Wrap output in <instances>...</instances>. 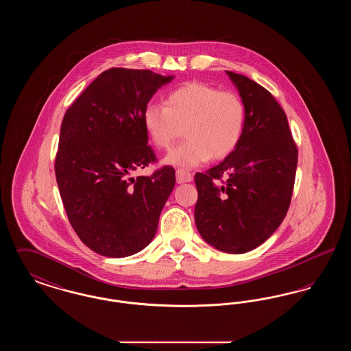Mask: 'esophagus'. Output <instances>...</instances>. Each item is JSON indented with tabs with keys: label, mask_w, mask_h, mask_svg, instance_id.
Masks as SVG:
<instances>
[{
	"label": "esophagus",
	"mask_w": 351,
	"mask_h": 351,
	"mask_svg": "<svg viewBox=\"0 0 351 351\" xmlns=\"http://www.w3.org/2000/svg\"><path fill=\"white\" fill-rule=\"evenodd\" d=\"M192 179H193V176L188 171H185V169H178L176 171V182L178 183H189V182H192Z\"/></svg>",
	"instance_id": "34e87169"
}]
</instances>
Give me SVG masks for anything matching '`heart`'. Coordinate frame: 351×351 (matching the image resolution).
<instances>
[{
	"label": "heart",
	"instance_id": "obj_1",
	"mask_svg": "<svg viewBox=\"0 0 351 351\" xmlns=\"http://www.w3.org/2000/svg\"><path fill=\"white\" fill-rule=\"evenodd\" d=\"M142 123L156 149H168L184 128L186 139L168 152L163 163L193 168L210 158L223 159L238 147L246 128V106L234 92L188 83L169 92L165 105H146Z\"/></svg>",
	"mask_w": 351,
	"mask_h": 351
}]
</instances>
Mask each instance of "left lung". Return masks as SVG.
<instances>
[{
	"mask_svg": "<svg viewBox=\"0 0 351 351\" xmlns=\"http://www.w3.org/2000/svg\"><path fill=\"white\" fill-rule=\"evenodd\" d=\"M246 106L238 147L206 173H196L195 221L215 249L243 254L261 246L283 222L291 204L298 149L282 106L262 85L226 71ZM225 174L227 182L217 180Z\"/></svg>",
	"mask_w": 351,
	"mask_h": 351,
	"instance_id": "left-lung-1",
	"label": "left lung"
}]
</instances>
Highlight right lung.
<instances>
[{
	"label": "right lung",
	"instance_id": "add662e5",
	"mask_svg": "<svg viewBox=\"0 0 351 351\" xmlns=\"http://www.w3.org/2000/svg\"><path fill=\"white\" fill-rule=\"evenodd\" d=\"M149 69L110 68L66 112L55 175L68 219L84 245L108 256L143 250L175 186V169L130 173L156 160L142 113L155 92L173 80Z\"/></svg>",
	"mask_w": 351,
	"mask_h": 351
}]
</instances>
